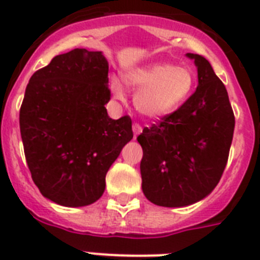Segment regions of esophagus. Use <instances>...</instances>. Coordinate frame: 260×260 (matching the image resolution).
I'll use <instances>...</instances> for the list:
<instances>
[{
  "mask_svg": "<svg viewBox=\"0 0 260 260\" xmlns=\"http://www.w3.org/2000/svg\"><path fill=\"white\" fill-rule=\"evenodd\" d=\"M132 129H134V137L136 139V137L143 132V126H141L139 123H135L134 126H132Z\"/></svg>",
  "mask_w": 260,
  "mask_h": 260,
  "instance_id": "1",
  "label": "esophagus"
}]
</instances>
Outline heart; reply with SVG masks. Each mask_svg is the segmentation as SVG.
<instances>
[{"label":"heart","instance_id":"b5f03b06","mask_svg":"<svg viewBox=\"0 0 260 260\" xmlns=\"http://www.w3.org/2000/svg\"><path fill=\"white\" fill-rule=\"evenodd\" d=\"M124 82L135 93L136 110L150 119H160L176 111L189 98L194 86V74L187 67L169 63H152L124 73ZM110 91L115 100L125 98L121 80L110 79Z\"/></svg>","mask_w":260,"mask_h":260}]
</instances>
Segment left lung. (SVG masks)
<instances>
[{
    "label": "left lung",
    "instance_id": "8db88e82",
    "mask_svg": "<svg viewBox=\"0 0 260 260\" xmlns=\"http://www.w3.org/2000/svg\"><path fill=\"white\" fill-rule=\"evenodd\" d=\"M186 56L197 67L196 92L137 137L143 148V193L164 208L189 206L214 190L234 134V112L224 84L204 56Z\"/></svg>",
    "mask_w": 260,
    "mask_h": 260
}]
</instances>
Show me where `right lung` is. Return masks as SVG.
I'll return each instance as SVG.
<instances>
[{
  "instance_id": "add662e5",
  "label": "right lung",
  "mask_w": 260,
  "mask_h": 260,
  "mask_svg": "<svg viewBox=\"0 0 260 260\" xmlns=\"http://www.w3.org/2000/svg\"><path fill=\"white\" fill-rule=\"evenodd\" d=\"M110 96L102 51L74 49L32 74L19 128L27 167L43 197L80 208L103 196L107 172L134 137L129 116H108Z\"/></svg>"
}]
</instances>
